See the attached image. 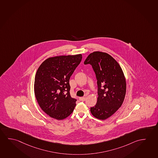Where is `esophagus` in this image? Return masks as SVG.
Masks as SVG:
<instances>
[{"mask_svg": "<svg viewBox=\"0 0 158 158\" xmlns=\"http://www.w3.org/2000/svg\"><path fill=\"white\" fill-rule=\"evenodd\" d=\"M79 99L81 100V101H85V97H80L79 98Z\"/></svg>", "mask_w": 158, "mask_h": 158, "instance_id": "1", "label": "esophagus"}]
</instances>
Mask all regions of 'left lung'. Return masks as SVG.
<instances>
[{"label":"left lung","instance_id":"1","mask_svg":"<svg viewBox=\"0 0 158 158\" xmlns=\"http://www.w3.org/2000/svg\"><path fill=\"white\" fill-rule=\"evenodd\" d=\"M84 64L92 66L97 79V102L90 108V112L95 118L104 120L123 104L126 92L125 77L118 63L108 53L94 52Z\"/></svg>","mask_w":158,"mask_h":158}]
</instances>
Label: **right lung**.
Segmentation results:
<instances>
[{
  "instance_id": "right-lung-1",
  "label": "right lung",
  "mask_w": 158,
  "mask_h": 158,
  "mask_svg": "<svg viewBox=\"0 0 158 158\" xmlns=\"http://www.w3.org/2000/svg\"><path fill=\"white\" fill-rule=\"evenodd\" d=\"M82 58L81 54L51 57L38 69L34 83L35 98L51 118L63 120L74 110L77 100L70 94L69 80Z\"/></svg>"
}]
</instances>
